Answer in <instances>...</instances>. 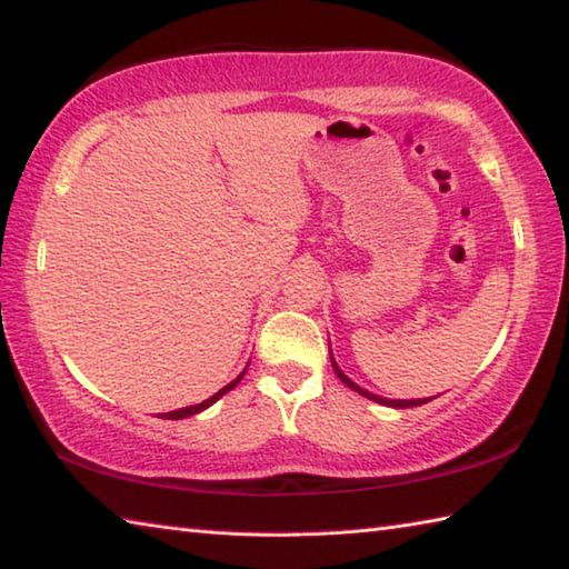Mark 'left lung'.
Listing matches in <instances>:
<instances>
[{"instance_id":"left-lung-1","label":"left lung","mask_w":569,"mask_h":569,"mask_svg":"<svg viewBox=\"0 0 569 569\" xmlns=\"http://www.w3.org/2000/svg\"><path fill=\"white\" fill-rule=\"evenodd\" d=\"M331 366H333V371H336V377H339L346 387L349 389H353V391H359L361 397H366V399H371V401H377V403H383V407H393V409H409V407H421V403H427L429 399H411V401H407V399H383V397H377V393H371V391H366V389H361V387H356V383L346 377V373L339 369V366H336V361H333V356H331Z\"/></svg>"}]
</instances>
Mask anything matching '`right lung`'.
Wrapping results in <instances>:
<instances>
[{
  "label": "right lung",
  "mask_w": 569,
  "mask_h": 569,
  "mask_svg": "<svg viewBox=\"0 0 569 569\" xmlns=\"http://www.w3.org/2000/svg\"><path fill=\"white\" fill-rule=\"evenodd\" d=\"M243 373H246V371H243ZM243 373H240L238 379L230 381L228 387H223V389H220L218 393H213V397L206 399L203 403H196V407H186V409H178V411H168V413H162V419H186V417H192V413H200V411H203V409H208L210 403H216L220 397H223V393H228L230 389H236V387H238V381L243 379Z\"/></svg>",
  "instance_id": "1"
}]
</instances>
